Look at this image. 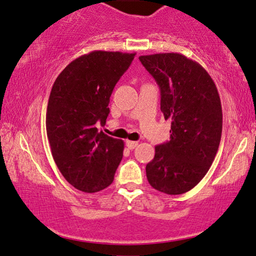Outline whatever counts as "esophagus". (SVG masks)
<instances>
[{
    "instance_id": "1",
    "label": "esophagus",
    "mask_w": 256,
    "mask_h": 256,
    "mask_svg": "<svg viewBox=\"0 0 256 256\" xmlns=\"http://www.w3.org/2000/svg\"><path fill=\"white\" fill-rule=\"evenodd\" d=\"M126 146L128 150H134L138 146V142H132V140H126Z\"/></svg>"
}]
</instances>
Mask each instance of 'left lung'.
Listing matches in <instances>:
<instances>
[{
	"label": "left lung",
	"instance_id": "1",
	"mask_svg": "<svg viewBox=\"0 0 256 256\" xmlns=\"http://www.w3.org/2000/svg\"><path fill=\"white\" fill-rule=\"evenodd\" d=\"M160 88L170 140L156 146L146 176L154 189L181 195L198 184L217 154L222 130L220 97L208 72L180 53L139 56Z\"/></svg>",
	"mask_w": 256,
	"mask_h": 256
}]
</instances>
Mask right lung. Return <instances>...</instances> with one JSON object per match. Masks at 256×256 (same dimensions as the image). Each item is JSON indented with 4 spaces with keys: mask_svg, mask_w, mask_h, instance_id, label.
I'll use <instances>...</instances> for the list:
<instances>
[{
    "mask_svg": "<svg viewBox=\"0 0 256 256\" xmlns=\"http://www.w3.org/2000/svg\"><path fill=\"white\" fill-rule=\"evenodd\" d=\"M136 53L94 51L72 61L50 94L46 132L61 174L74 188L97 192L114 181L124 142L97 130L109 116L114 86Z\"/></svg>",
    "mask_w": 256,
    "mask_h": 256,
    "instance_id": "1",
    "label": "right lung"
}]
</instances>
